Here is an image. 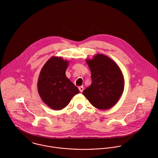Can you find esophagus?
<instances>
[{
	"label": "esophagus",
	"instance_id": "esophagus-1",
	"mask_svg": "<svg viewBox=\"0 0 158 158\" xmlns=\"http://www.w3.org/2000/svg\"><path fill=\"white\" fill-rule=\"evenodd\" d=\"M79 91H80L81 92H82L83 90H84V87H83V86H80V87H79Z\"/></svg>",
	"mask_w": 158,
	"mask_h": 158
}]
</instances>
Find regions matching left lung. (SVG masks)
I'll list each match as a JSON object with an SVG mask.
<instances>
[{"instance_id": "obj_1", "label": "left lung", "mask_w": 158, "mask_h": 158, "mask_svg": "<svg viewBox=\"0 0 158 158\" xmlns=\"http://www.w3.org/2000/svg\"><path fill=\"white\" fill-rule=\"evenodd\" d=\"M86 62L91 71L92 84L83 92L90 103L99 110H108L119 100L124 89L123 73L112 59L97 54Z\"/></svg>"}]
</instances>
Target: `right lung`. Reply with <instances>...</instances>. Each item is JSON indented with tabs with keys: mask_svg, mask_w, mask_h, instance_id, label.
Listing matches in <instances>:
<instances>
[{
	"mask_svg": "<svg viewBox=\"0 0 158 158\" xmlns=\"http://www.w3.org/2000/svg\"><path fill=\"white\" fill-rule=\"evenodd\" d=\"M69 61L62 57L52 56L40 72L37 90L42 100L54 110L64 108L79 90L66 77Z\"/></svg>",
	"mask_w": 158,
	"mask_h": 158,
	"instance_id": "right-lung-1",
	"label": "right lung"
}]
</instances>
